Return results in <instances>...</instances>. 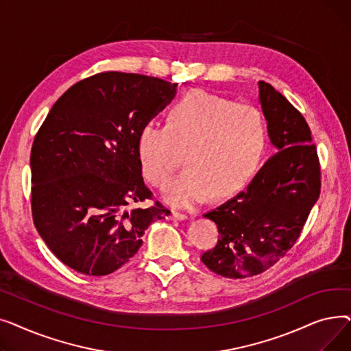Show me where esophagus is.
<instances>
[{"instance_id":"34e87169","label":"esophagus","mask_w":351,"mask_h":351,"mask_svg":"<svg viewBox=\"0 0 351 351\" xmlns=\"http://www.w3.org/2000/svg\"><path fill=\"white\" fill-rule=\"evenodd\" d=\"M171 219H175V220H186V219H188V215L179 213V212H172V213H171Z\"/></svg>"}]
</instances>
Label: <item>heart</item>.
Returning <instances> with one entry per match:
<instances>
[{"mask_svg":"<svg viewBox=\"0 0 351 351\" xmlns=\"http://www.w3.org/2000/svg\"><path fill=\"white\" fill-rule=\"evenodd\" d=\"M267 145V128L253 106L192 90L165 115V126L145 122L136 135V156L143 178L165 188L185 154L188 169L166 188L173 208H193L212 197L241 191L253 178Z\"/></svg>","mask_w":351,"mask_h":351,"instance_id":"b5f03b06","label":"heart"}]
</instances>
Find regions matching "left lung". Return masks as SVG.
<instances>
[{"label": "left lung", "mask_w": 351, "mask_h": 351, "mask_svg": "<svg viewBox=\"0 0 351 351\" xmlns=\"http://www.w3.org/2000/svg\"><path fill=\"white\" fill-rule=\"evenodd\" d=\"M259 102L276 155L246 191L204 215L220 236L200 261L229 279L250 278L279 262L296 243L320 195L317 149L306 119L265 81H259Z\"/></svg>", "instance_id": "1"}]
</instances>
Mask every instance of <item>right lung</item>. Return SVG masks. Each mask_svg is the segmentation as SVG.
I'll use <instances>...</instances> for the list:
<instances>
[{
    "label": "right lung",
    "mask_w": 351,
    "mask_h": 351,
    "mask_svg": "<svg viewBox=\"0 0 351 351\" xmlns=\"http://www.w3.org/2000/svg\"><path fill=\"white\" fill-rule=\"evenodd\" d=\"M178 84L102 72L72 85L53 104L31 149L34 225L58 259L82 274L118 270L145 230L171 212L151 199L136 156L139 128L175 98Z\"/></svg>",
    "instance_id": "add662e5"
}]
</instances>
